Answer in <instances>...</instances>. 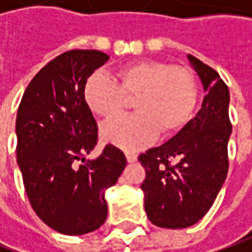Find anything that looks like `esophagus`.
Returning <instances> with one entry per match:
<instances>
[{
  "label": "esophagus",
  "instance_id": "obj_1",
  "mask_svg": "<svg viewBox=\"0 0 252 252\" xmlns=\"http://www.w3.org/2000/svg\"><path fill=\"white\" fill-rule=\"evenodd\" d=\"M126 158L129 162H134V161L137 160V154L136 153H130V151H127L126 153Z\"/></svg>",
  "mask_w": 252,
  "mask_h": 252
}]
</instances>
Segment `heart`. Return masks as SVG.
<instances>
[{
  "label": "heart",
  "mask_w": 252,
  "mask_h": 252,
  "mask_svg": "<svg viewBox=\"0 0 252 252\" xmlns=\"http://www.w3.org/2000/svg\"><path fill=\"white\" fill-rule=\"evenodd\" d=\"M136 113L122 116L102 127L106 141L136 151L161 131H178L192 116L198 101L193 74L178 65L146 60L123 65L115 78L94 73L84 84V99L94 113L115 118L133 99Z\"/></svg>",
  "instance_id": "b5f03b06"
}]
</instances>
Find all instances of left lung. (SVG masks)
<instances>
[{
    "mask_svg": "<svg viewBox=\"0 0 252 252\" xmlns=\"http://www.w3.org/2000/svg\"><path fill=\"white\" fill-rule=\"evenodd\" d=\"M188 59L206 92L202 108L172 139L139 156L146 169L141 189L147 218L164 228L198 223L212 208L228 171L227 85L208 64L190 54Z\"/></svg>",
    "mask_w": 252,
    "mask_h": 252,
    "instance_id": "left-lung-1",
    "label": "left lung"
}]
</instances>
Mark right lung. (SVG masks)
Listing matches in <instances>:
<instances>
[{"label": "right lung", "mask_w": 252, "mask_h": 252, "mask_svg": "<svg viewBox=\"0 0 252 252\" xmlns=\"http://www.w3.org/2000/svg\"><path fill=\"white\" fill-rule=\"evenodd\" d=\"M109 60L99 50H70L36 74L16 115V161L31 206L49 227L68 236L99 228L108 216L105 190L118 182L126 157L98 143V126L84 84Z\"/></svg>", "instance_id": "1"}]
</instances>
